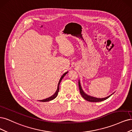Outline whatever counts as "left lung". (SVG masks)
<instances>
[{
    "mask_svg": "<svg viewBox=\"0 0 132 132\" xmlns=\"http://www.w3.org/2000/svg\"><path fill=\"white\" fill-rule=\"evenodd\" d=\"M78 86H79V91H80V95H81L82 96V97H83V98L86 100L88 101H90V102H100V101H104L106 99H108L109 97L110 96H111L113 94H111L110 95L106 97H104V98H97V97H93V96H90V95H88V94H86L84 92V91L83 90V89L82 88V87H81V85H80V81L79 80L78 82Z\"/></svg>",
    "mask_w": 132,
    "mask_h": 132,
    "instance_id": "1",
    "label": "left lung"
}]
</instances>
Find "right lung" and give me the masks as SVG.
<instances>
[{
  "instance_id": "1",
  "label": "right lung",
  "mask_w": 132,
  "mask_h": 132,
  "mask_svg": "<svg viewBox=\"0 0 132 132\" xmlns=\"http://www.w3.org/2000/svg\"><path fill=\"white\" fill-rule=\"evenodd\" d=\"M67 73H68V71L66 72H65V73L64 74H63V75L61 76V77L60 78V80H59L58 85H57V90H56V92H55L52 96H51L48 97V98H46V99H45L41 100H39V101H42V102H46V101H51V100H52L54 99L55 98V97H56L57 96V94H58V93H59V86H60V82H61V80L62 79V78H63V77H64V76H65Z\"/></svg>"
}]
</instances>
